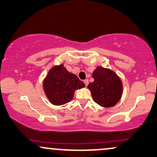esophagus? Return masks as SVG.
<instances>
[{
	"instance_id": "esophagus-1",
	"label": "esophagus",
	"mask_w": 157,
	"mask_h": 157,
	"mask_svg": "<svg viewBox=\"0 0 157 157\" xmlns=\"http://www.w3.org/2000/svg\"><path fill=\"white\" fill-rule=\"evenodd\" d=\"M84 83H85V85H86V86H87L88 84H89V80H84Z\"/></svg>"
}]
</instances>
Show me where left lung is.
Instances as JSON below:
<instances>
[{"label": "left lung", "instance_id": "left-lung-1", "mask_svg": "<svg viewBox=\"0 0 157 157\" xmlns=\"http://www.w3.org/2000/svg\"><path fill=\"white\" fill-rule=\"evenodd\" d=\"M94 82L88 85L93 100L102 107H113L122 94V83L114 71L98 66L93 71Z\"/></svg>", "mask_w": 157, "mask_h": 157}]
</instances>
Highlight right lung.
<instances>
[{
    "mask_svg": "<svg viewBox=\"0 0 157 157\" xmlns=\"http://www.w3.org/2000/svg\"><path fill=\"white\" fill-rule=\"evenodd\" d=\"M43 86L50 102L55 105H61L71 101L75 91L85 87V84L77 75L68 72L63 64H60L48 71Z\"/></svg>",
    "mask_w": 157,
    "mask_h": 157,
    "instance_id": "obj_1",
    "label": "right lung"
}]
</instances>
